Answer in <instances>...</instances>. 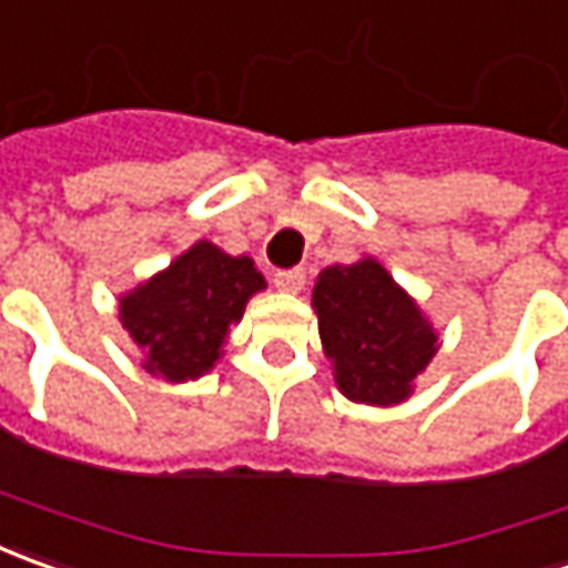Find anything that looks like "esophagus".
<instances>
[{
  "instance_id": "esophagus-1",
  "label": "esophagus",
  "mask_w": 568,
  "mask_h": 568,
  "mask_svg": "<svg viewBox=\"0 0 568 568\" xmlns=\"http://www.w3.org/2000/svg\"><path fill=\"white\" fill-rule=\"evenodd\" d=\"M304 280H307L304 270L295 266V270H280V273L273 276V285H276L280 292H292V295H295V292H302L304 288Z\"/></svg>"
}]
</instances>
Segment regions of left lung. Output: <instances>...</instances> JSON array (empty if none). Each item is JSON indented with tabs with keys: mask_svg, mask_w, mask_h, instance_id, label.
Wrapping results in <instances>:
<instances>
[{
	"mask_svg": "<svg viewBox=\"0 0 568 568\" xmlns=\"http://www.w3.org/2000/svg\"><path fill=\"white\" fill-rule=\"evenodd\" d=\"M314 311L348 399L402 402L437 352L430 323L377 261L326 266L314 285Z\"/></svg>",
	"mask_w": 568,
	"mask_h": 568,
	"instance_id": "1",
	"label": "left lung"
}]
</instances>
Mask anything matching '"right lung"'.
Here are the masks:
<instances>
[{
  "instance_id": "obj_1",
  "label": "right lung",
  "mask_w": 568,
  "mask_h": 568,
  "mask_svg": "<svg viewBox=\"0 0 568 568\" xmlns=\"http://www.w3.org/2000/svg\"><path fill=\"white\" fill-rule=\"evenodd\" d=\"M264 285L251 257L197 242L166 273L122 298V323L144 348L150 374L194 381L220 358L229 323L242 321L247 298Z\"/></svg>"
}]
</instances>
